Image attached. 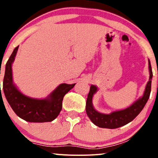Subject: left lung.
<instances>
[{"instance_id":"1","label":"left lung","mask_w":158,"mask_h":158,"mask_svg":"<svg viewBox=\"0 0 158 158\" xmlns=\"http://www.w3.org/2000/svg\"><path fill=\"white\" fill-rule=\"evenodd\" d=\"M148 70H149V80L145 88L143 97L137 99L131 106L126 109L114 111L109 114L99 113L94 109L93 103H92V99H93L94 94L97 91V87L95 85H91L86 101L85 110L92 123L96 126H99V128L114 129V128L122 127L128 124V123L131 122L144 108L151 93L152 79L153 74H152V66L149 59H148Z\"/></svg>"}]
</instances>
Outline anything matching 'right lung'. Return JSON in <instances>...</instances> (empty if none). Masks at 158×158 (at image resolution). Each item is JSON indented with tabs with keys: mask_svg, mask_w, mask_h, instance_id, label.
<instances>
[{
	"mask_svg": "<svg viewBox=\"0 0 158 158\" xmlns=\"http://www.w3.org/2000/svg\"><path fill=\"white\" fill-rule=\"evenodd\" d=\"M19 47L14 49L7 61L3 78V90L7 102L20 118L30 123L51 122L58 117L62 108L64 95L76 84L59 85L45 99L29 97L19 91L12 79V64L15 60Z\"/></svg>",
	"mask_w": 158,
	"mask_h": 158,
	"instance_id": "1",
	"label": "right lung"
}]
</instances>
